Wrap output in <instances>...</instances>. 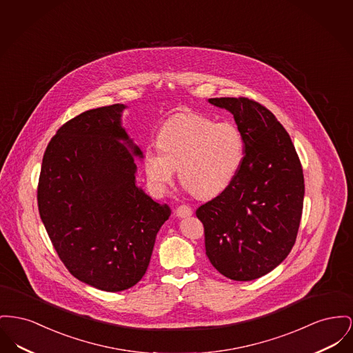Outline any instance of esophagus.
I'll return each instance as SVG.
<instances>
[{"mask_svg": "<svg viewBox=\"0 0 353 353\" xmlns=\"http://www.w3.org/2000/svg\"><path fill=\"white\" fill-rule=\"evenodd\" d=\"M174 212H176V216H179V217H188V216H190L193 213L192 208L184 205V204L176 208Z\"/></svg>", "mask_w": 353, "mask_h": 353, "instance_id": "1", "label": "esophagus"}]
</instances>
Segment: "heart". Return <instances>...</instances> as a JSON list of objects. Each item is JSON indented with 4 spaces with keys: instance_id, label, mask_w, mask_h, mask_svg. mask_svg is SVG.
<instances>
[{
    "instance_id": "heart-1",
    "label": "heart",
    "mask_w": 353,
    "mask_h": 353,
    "mask_svg": "<svg viewBox=\"0 0 353 353\" xmlns=\"http://www.w3.org/2000/svg\"><path fill=\"white\" fill-rule=\"evenodd\" d=\"M157 149H146L144 168L157 187L169 185L179 169L188 192L200 199L221 193L244 159V140L236 125L216 123L197 113H180L161 126Z\"/></svg>"
}]
</instances>
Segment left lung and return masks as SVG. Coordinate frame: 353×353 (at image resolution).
Wrapping results in <instances>:
<instances>
[{"label": "left lung", "instance_id": "1", "mask_svg": "<svg viewBox=\"0 0 353 353\" xmlns=\"http://www.w3.org/2000/svg\"><path fill=\"white\" fill-rule=\"evenodd\" d=\"M229 110L244 140L241 166L219 196L196 210L210 264L236 281L274 270L290 254L304 203V174L288 132L245 97L209 99Z\"/></svg>", "mask_w": 353, "mask_h": 353}]
</instances>
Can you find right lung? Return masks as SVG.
Masks as SVG:
<instances>
[{
  "label": "right lung",
  "instance_id": "obj_1",
  "mask_svg": "<svg viewBox=\"0 0 353 353\" xmlns=\"http://www.w3.org/2000/svg\"><path fill=\"white\" fill-rule=\"evenodd\" d=\"M124 109H90L65 123L45 149L37 187L40 217L63 265L106 292L143 279L170 216L136 185L134 157L143 153L120 124Z\"/></svg>",
  "mask_w": 353,
  "mask_h": 353
}]
</instances>
